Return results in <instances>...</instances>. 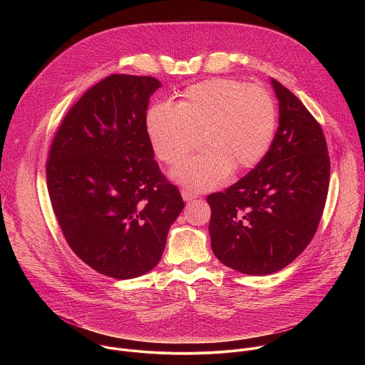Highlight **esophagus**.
<instances>
[{
  "mask_svg": "<svg viewBox=\"0 0 365 365\" xmlns=\"http://www.w3.org/2000/svg\"><path fill=\"white\" fill-rule=\"evenodd\" d=\"M182 197H183V200L190 202V200H193L196 197V193L193 190H190V189H183L182 190Z\"/></svg>",
  "mask_w": 365,
  "mask_h": 365,
  "instance_id": "34e87169",
  "label": "esophagus"
}]
</instances>
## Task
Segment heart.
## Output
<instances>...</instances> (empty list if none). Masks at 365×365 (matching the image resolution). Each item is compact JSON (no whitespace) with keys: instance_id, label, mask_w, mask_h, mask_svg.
<instances>
[{"instance_id":"heart-1","label":"heart","mask_w":365,"mask_h":365,"mask_svg":"<svg viewBox=\"0 0 365 365\" xmlns=\"http://www.w3.org/2000/svg\"><path fill=\"white\" fill-rule=\"evenodd\" d=\"M277 108L259 85L210 79L189 86L179 103L158 102L145 115V130L158 158L179 166L202 143L206 148L179 168L173 178L196 190L214 189L232 169L257 166L276 131Z\"/></svg>"}]
</instances>
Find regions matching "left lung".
<instances>
[{
  "instance_id": "left-lung-1",
  "label": "left lung",
  "mask_w": 365,
  "mask_h": 365,
  "mask_svg": "<svg viewBox=\"0 0 365 365\" xmlns=\"http://www.w3.org/2000/svg\"><path fill=\"white\" fill-rule=\"evenodd\" d=\"M279 128L250 173L206 197L210 234L220 262L240 273H276L314 238L329 186L331 163L319 123L302 101L276 79Z\"/></svg>"
}]
</instances>
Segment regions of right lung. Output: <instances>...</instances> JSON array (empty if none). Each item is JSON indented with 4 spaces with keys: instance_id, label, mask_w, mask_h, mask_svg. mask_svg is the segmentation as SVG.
Masks as SVG:
<instances>
[{
    "instance_id": "1",
    "label": "right lung",
    "mask_w": 365,
    "mask_h": 365,
    "mask_svg": "<svg viewBox=\"0 0 365 365\" xmlns=\"http://www.w3.org/2000/svg\"><path fill=\"white\" fill-rule=\"evenodd\" d=\"M151 76L110 75L89 88L51 141L46 179L72 251L98 273L125 280L160 262L185 202L160 172L145 130Z\"/></svg>"
}]
</instances>
